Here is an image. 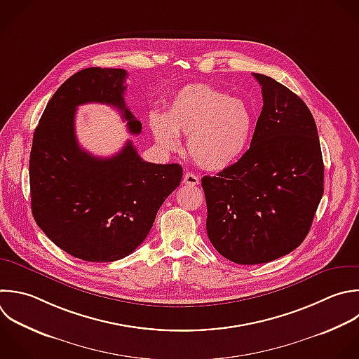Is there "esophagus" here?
<instances>
[{
    "label": "esophagus",
    "instance_id": "34e87169",
    "mask_svg": "<svg viewBox=\"0 0 359 359\" xmlns=\"http://www.w3.org/2000/svg\"><path fill=\"white\" fill-rule=\"evenodd\" d=\"M182 182H184L185 185L195 187V185H198V184H199V178H198L195 174H192V172H187V174L184 175Z\"/></svg>",
    "mask_w": 359,
    "mask_h": 359
}]
</instances>
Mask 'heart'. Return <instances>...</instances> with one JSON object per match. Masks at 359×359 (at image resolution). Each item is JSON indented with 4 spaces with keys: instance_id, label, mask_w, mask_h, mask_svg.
<instances>
[{
    "instance_id": "heart-1",
    "label": "heart",
    "mask_w": 359,
    "mask_h": 359,
    "mask_svg": "<svg viewBox=\"0 0 359 359\" xmlns=\"http://www.w3.org/2000/svg\"><path fill=\"white\" fill-rule=\"evenodd\" d=\"M254 129L251 108L238 98L192 84L172 98L164 118L151 119V132L164 150H175L178 136L188 137L189 157L206 171H223L245 153Z\"/></svg>"
}]
</instances>
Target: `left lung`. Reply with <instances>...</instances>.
<instances>
[{
    "label": "left lung",
    "mask_w": 359,
    "mask_h": 359,
    "mask_svg": "<svg viewBox=\"0 0 359 359\" xmlns=\"http://www.w3.org/2000/svg\"><path fill=\"white\" fill-rule=\"evenodd\" d=\"M252 76L264 105L250 149L216 177L202 178L208 237L219 254L241 265L269 262L299 247L324 192L311 112L280 83Z\"/></svg>",
    "instance_id": "left-lung-1"
}]
</instances>
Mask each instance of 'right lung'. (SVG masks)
Returning a JSON list of instances; mask_svg holds the SVG:
<instances>
[{
    "label": "right lung",
    "instance_id": "1",
    "mask_svg": "<svg viewBox=\"0 0 359 359\" xmlns=\"http://www.w3.org/2000/svg\"><path fill=\"white\" fill-rule=\"evenodd\" d=\"M126 77L122 69L90 67L76 73L48 102L34 133V217L57 247L90 262H112L132 254L182 178L180 164L143 161L130 140L109 158L80 147L74 119L83 104L112 105L132 135L142 132V123L125 104Z\"/></svg>",
    "mask_w": 359,
    "mask_h": 359
}]
</instances>
